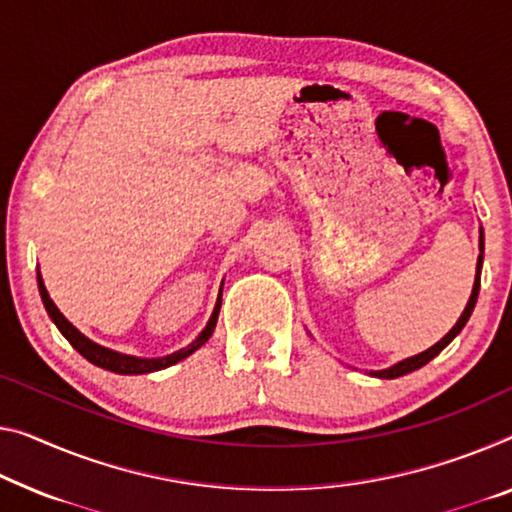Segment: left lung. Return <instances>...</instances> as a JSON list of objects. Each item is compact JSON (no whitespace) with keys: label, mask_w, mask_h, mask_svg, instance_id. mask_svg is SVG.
I'll return each instance as SVG.
<instances>
[{"label":"left lung","mask_w":512,"mask_h":512,"mask_svg":"<svg viewBox=\"0 0 512 512\" xmlns=\"http://www.w3.org/2000/svg\"><path fill=\"white\" fill-rule=\"evenodd\" d=\"M481 267H483V231H481V256H478V263H476V281H474V290H471V297H469V302H467V309L462 311L460 320L455 322L451 332H448V334L442 338V341L432 345V348H428L426 352H421V355H416V357H410V359L400 361V364H396V366L387 368V371H375V373H373L375 377H382V380H393V377L407 375V373L416 371V368L426 366L430 359H435V357L439 355V352H442V350L446 348V345L451 343L453 338L462 332V327L467 325V320H469V316H471V311H474V306H476V300H478V290H481Z\"/></svg>","instance_id":"obj_1"}]
</instances>
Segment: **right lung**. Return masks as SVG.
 Instances as JSON below:
<instances>
[{
    "label": "right lung",
    "instance_id": "add662e5",
    "mask_svg": "<svg viewBox=\"0 0 512 512\" xmlns=\"http://www.w3.org/2000/svg\"><path fill=\"white\" fill-rule=\"evenodd\" d=\"M38 290H41V297H43V304L47 313H50V318L54 325L59 327V332L68 338V343L73 345V348L80 352L84 359H89L91 364H96L100 368H105V371H112V373H119V375H139V373H153V371H162V368H167L171 364H176V361L185 359L187 355H192L194 350H199L203 343L208 341L215 332V325H217V316H219V306L222 302H217L215 311H212V316L208 320V325L203 332L199 334V338L192 345H187V348L174 352V355H167V357H157V359H139V357H130V355H121V352H114L109 348H102V345L93 343L86 338L84 334L77 332V329L70 325V322L64 318V313H61L54 302L50 300V295H47L45 290V283L41 279V274H38Z\"/></svg>",
    "mask_w": 512,
    "mask_h": 512
}]
</instances>
